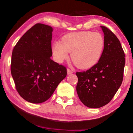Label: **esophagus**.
I'll use <instances>...</instances> for the list:
<instances>
[{"instance_id":"34e87169","label":"esophagus","mask_w":133,"mask_h":133,"mask_svg":"<svg viewBox=\"0 0 133 133\" xmlns=\"http://www.w3.org/2000/svg\"><path fill=\"white\" fill-rule=\"evenodd\" d=\"M67 75H71V74L73 73V71H72L71 70L67 69Z\"/></svg>"}]
</instances>
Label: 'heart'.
Instances as JSON below:
<instances>
[{
  "label": "heart",
  "mask_w": 133,
  "mask_h": 133,
  "mask_svg": "<svg viewBox=\"0 0 133 133\" xmlns=\"http://www.w3.org/2000/svg\"><path fill=\"white\" fill-rule=\"evenodd\" d=\"M104 48V40L99 33L78 31L64 35L62 43L55 42L51 50L54 57L62 63L71 52V58L78 68L87 69L97 63Z\"/></svg>",
  "instance_id": "1"
}]
</instances>
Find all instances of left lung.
<instances>
[{"instance_id": "obj_1", "label": "left lung", "mask_w": 133, "mask_h": 133, "mask_svg": "<svg viewBox=\"0 0 133 133\" xmlns=\"http://www.w3.org/2000/svg\"><path fill=\"white\" fill-rule=\"evenodd\" d=\"M100 27L104 40L102 57L88 70L76 73L78 97L85 106L93 109L111 100L122 83L125 66V55L118 38L106 27Z\"/></svg>"}]
</instances>
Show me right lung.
<instances>
[{"mask_svg": "<svg viewBox=\"0 0 133 133\" xmlns=\"http://www.w3.org/2000/svg\"><path fill=\"white\" fill-rule=\"evenodd\" d=\"M53 30L50 26L36 24L13 50L11 73L16 88L22 98L31 103L46 102L66 77V67L50 58Z\"/></svg>", "mask_w": 133, "mask_h": 133, "instance_id": "add662e5", "label": "right lung"}]
</instances>
